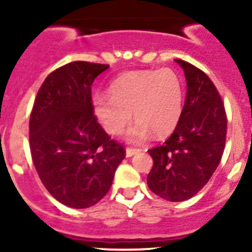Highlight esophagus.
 Wrapping results in <instances>:
<instances>
[{"instance_id":"obj_1","label":"esophagus","mask_w":252,"mask_h":252,"mask_svg":"<svg viewBox=\"0 0 252 252\" xmlns=\"http://www.w3.org/2000/svg\"><path fill=\"white\" fill-rule=\"evenodd\" d=\"M140 151H141L140 149H133V147H126V157H131V156H134V155L139 154V152H140Z\"/></svg>"}]
</instances>
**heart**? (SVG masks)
I'll return each instance as SVG.
<instances>
[{"label": "heart", "instance_id": "heart-1", "mask_svg": "<svg viewBox=\"0 0 252 252\" xmlns=\"http://www.w3.org/2000/svg\"><path fill=\"white\" fill-rule=\"evenodd\" d=\"M108 95H95L91 107L95 118L110 135H119L130 121L126 140L140 144L150 133L163 135L179 122L184 90L179 75L171 68L135 70L121 75L108 86Z\"/></svg>", "mask_w": 252, "mask_h": 252}]
</instances>
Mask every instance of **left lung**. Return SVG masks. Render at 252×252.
I'll return each instance as SVG.
<instances>
[{
	"label": "left lung",
	"mask_w": 252,
	"mask_h": 252,
	"mask_svg": "<svg viewBox=\"0 0 252 252\" xmlns=\"http://www.w3.org/2000/svg\"><path fill=\"white\" fill-rule=\"evenodd\" d=\"M187 97L173 134L149 150L154 167L147 175L150 190L172 202L185 201L207 184L220 164L227 135L222 98L211 79L182 60Z\"/></svg>",
	"instance_id": "8db88e82"
}]
</instances>
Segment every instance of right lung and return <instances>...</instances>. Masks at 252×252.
<instances>
[{"label":"right lung","mask_w":252,"mask_h":252,"mask_svg":"<svg viewBox=\"0 0 252 252\" xmlns=\"http://www.w3.org/2000/svg\"><path fill=\"white\" fill-rule=\"evenodd\" d=\"M108 67L77 61L56 69L42 83L30 114L35 168L47 191L68 207L97 204L126 157L91 107V85Z\"/></svg>","instance_id":"add662e5"}]
</instances>
